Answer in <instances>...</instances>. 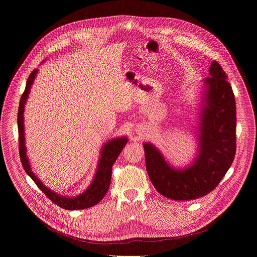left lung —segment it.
I'll use <instances>...</instances> for the list:
<instances>
[{
    "label": "left lung",
    "mask_w": 257,
    "mask_h": 257,
    "mask_svg": "<svg viewBox=\"0 0 257 257\" xmlns=\"http://www.w3.org/2000/svg\"><path fill=\"white\" fill-rule=\"evenodd\" d=\"M202 80L196 139L197 153L184 168H175L151 142L143 143L145 165L155 188L173 200H193L212 191L236 154V102L228 76L212 61Z\"/></svg>",
    "instance_id": "8db88e82"
}]
</instances>
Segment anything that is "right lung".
Here are the masks:
<instances>
[{"label": "right lung", "mask_w": 257, "mask_h": 257, "mask_svg": "<svg viewBox=\"0 0 257 257\" xmlns=\"http://www.w3.org/2000/svg\"><path fill=\"white\" fill-rule=\"evenodd\" d=\"M38 69H34L27 79L25 90L21 96L19 108H18V133H19V155L22 166L26 172V174L34 181V183L38 187L48 196V198L53 201L58 206L68 209V210H77V209H84L91 207L97 204L105 195L108 190L109 183H111L112 178V167L116 160L118 159L120 153L126 145L128 138L117 137L111 140L106 141L101 148L100 151V158L98 160L97 169L95 175L93 177L92 182L88 188L81 194L75 197H65L63 195L57 194L56 192L49 189L47 186L44 185V183L34 175L31 170L28 157L26 156V146H25V136H24V105L28 98L31 85L38 75Z\"/></svg>", "instance_id": "right-lung-1"}]
</instances>
